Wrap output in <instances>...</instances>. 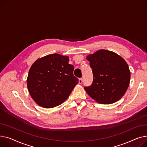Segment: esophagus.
<instances>
[{"label": "esophagus", "mask_w": 147, "mask_h": 147, "mask_svg": "<svg viewBox=\"0 0 147 147\" xmlns=\"http://www.w3.org/2000/svg\"><path fill=\"white\" fill-rule=\"evenodd\" d=\"M82 81H83L82 78H80V79H79V81H78V82H79V84H81L82 83Z\"/></svg>", "instance_id": "34e87169"}]
</instances>
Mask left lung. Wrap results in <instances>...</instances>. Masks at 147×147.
Segmentation results:
<instances>
[{
  "instance_id": "left-lung-1",
  "label": "left lung",
  "mask_w": 147,
  "mask_h": 147,
  "mask_svg": "<svg viewBox=\"0 0 147 147\" xmlns=\"http://www.w3.org/2000/svg\"><path fill=\"white\" fill-rule=\"evenodd\" d=\"M87 59L93 74V81L84 89L100 104L109 105L121 98L130 82L131 72L125 60L116 53L99 50Z\"/></svg>"
}]
</instances>
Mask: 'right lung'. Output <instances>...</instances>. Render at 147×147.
Listing matches in <instances>:
<instances>
[{
    "label": "right lung",
    "mask_w": 147,
    "mask_h": 147,
    "mask_svg": "<svg viewBox=\"0 0 147 147\" xmlns=\"http://www.w3.org/2000/svg\"><path fill=\"white\" fill-rule=\"evenodd\" d=\"M69 57L55 53L37 59L31 66L27 84L32 99L45 108L63 103L69 96L78 79Z\"/></svg>",
    "instance_id": "add662e5"
}]
</instances>
